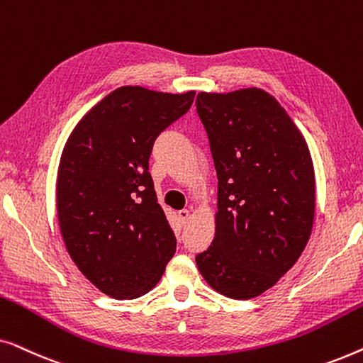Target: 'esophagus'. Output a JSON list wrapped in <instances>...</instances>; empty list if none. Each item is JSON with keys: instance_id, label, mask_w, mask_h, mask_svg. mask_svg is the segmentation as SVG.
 I'll return each mask as SVG.
<instances>
[{"instance_id": "esophagus-1", "label": "esophagus", "mask_w": 363, "mask_h": 363, "mask_svg": "<svg viewBox=\"0 0 363 363\" xmlns=\"http://www.w3.org/2000/svg\"><path fill=\"white\" fill-rule=\"evenodd\" d=\"M178 218H180L182 223H186L188 218H190V210H180L178 211Z\"/></svg>"}]
</instances>
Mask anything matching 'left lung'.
<instances>
[{
    "mask_svg": "<svg viewBox=\"0 0 363 363\" xmlns=\"http://www.w3.org/2000/svg\"><path fill=\"white\" fill-rule=\"evenodd\" d=\"M196 112L218 175L215 238L196 266L216 292L246 301L271 289L304 251L314 165L299 128L262 89L200 92Z\"/></svg>",
    "mask_w": 363,
    "mask_h": 363,
    "instance_id": "1",
    "label": "left lung"
}]
</instances>
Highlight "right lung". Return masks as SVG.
Here are the masks:
<instances>
[{"mask_svg": "<svg viewBox=\"0 0 363 363\" xmlns=\"http://www.w3.org/2000/svg\"><path fill=\"white\" fill-rule=\"evenodd\" d=\"M193 99V91L118 87L79 121L64 145L56 193L64 245L79 271L113 299L147 294L175 255L148 158Z\"/></svg>", "mask_w": 363, "mask_h": 363, "instance_id": "obj_1", "label": "right lung"}]
</instances>
